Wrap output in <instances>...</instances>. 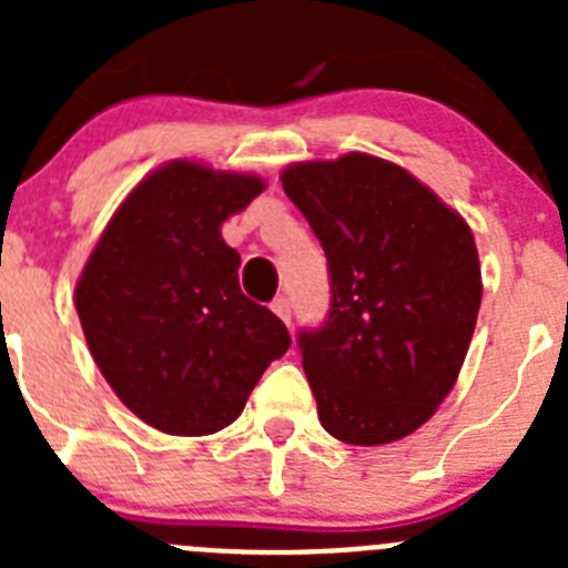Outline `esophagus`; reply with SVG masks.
<instances>
[{"instance_id":"1","label":"esophagus","mask_w":568,"mask_h":568,"mask_svg":"<svg viewBox=\"0 0 568 568\" xmlns=\"http://www.w3.org/2000/svg\"><path fill=\"white\" fill-rule=\"evenodd\" d=\"M273 313L278 315L284 324H290V318H293V304H290L287 295H278V298L273 301Z\"/></svg>"}]
</instances>
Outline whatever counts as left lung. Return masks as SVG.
Returning <instances> with one entry per match:
<instances>
[{
    "instance_id": "obj_1",
    "label": "left lung",
    "mask_w": 568,
    "mask_h": 568,
    "mask_svg": "<svg viewBox=\"0 0 568 568\" xmlns=\"http://www.w3.org/2000/svg\"><path fill=\"white\" fill-rule=\"evenodd\" d=\"M281 184L327 255V318L298 333L321 426L355 446L406 438L449 395L475 333L469 224L366 153L293 164Z\"/></svg>"
}]
</instances>
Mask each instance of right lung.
<instances>
[{
    "label": "right lung",
    "instance_id": "right-lung-1",
    "mask_svg": "<svg viewBox=\"0 0 568 568\" xmlns=\"http://www.w3.org/2000/svg\"><path fill=\"white\" fill-rule=\"evenodd\" d=\"M258 175L164 164L115 210L77 284L90 355L130 413L168 435L233 424L290 333L239 287L222 224Z\"/></svg>",
    "mask_w": 568,
    "mask_h": 568
}]
</instances>
